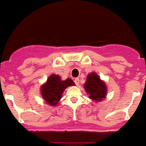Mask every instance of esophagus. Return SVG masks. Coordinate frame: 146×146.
Masks as SVG:
<instances>
[{
	"mask_svg": "<svg viewBox=\"0 0 146 146\" xmlns=\"http://www.w3.org/2000/svg\"><path fill=\"white\" fill-rule=\"evenodd\" d=\"M74 84H75L76 85L79 84V78H74Z\"/></svg>",
	"mask_w": 146,
	"mask_h": 146,
	"instance_id": "34e87169",
	"label": "esophagus"
}]
</instances>
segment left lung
<instances>
[{
  "label": "left lung",
  "instance_id": "obj_1",
  "mask_svg": "<svg viewBox=\"0 0 146 146\" xmlns=\"http://www.w3.org/2000/svg\"><path fill=\"white\" fill-rule=\"evenodd\" d=\"M85 90L89 94L90 99L99 102L106 97V86L96 73H91L87 76L84 84Z\"/></svg>",
  "mask_w": 146,
  "mask_h": 146
}]
</instances>
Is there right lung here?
<instances>
[{
  "instance_id": "add662e5",
  "label": "right lung",
  "mask_w": 146,
  "mask_h": 146,
  "mask_svg": "<svg viewBox=\"0 0 146 146\" xmlns=\"http://www.w3.org/2000/svg\"><path fill=\"white\" fill-rule=\"evenodd\" d=\"M72 85H74V83L72 79L62 80L59 75L52 74L41 87L42 97L50 106L57 105L65 89Z\"/></svg>"
}]
</instances>
